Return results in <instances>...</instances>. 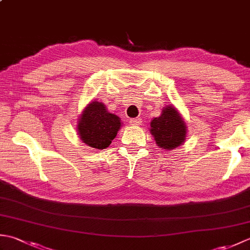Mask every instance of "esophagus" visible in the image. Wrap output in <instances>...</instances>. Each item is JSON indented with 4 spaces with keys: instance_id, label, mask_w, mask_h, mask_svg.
I'll use <instances>...</instances> for the list:
<instances>
[{
    "instance_id": "esophagus-1",
    "label": "esophagus",
    "mask_w": 250,
    "mask_h": 250,
    "mask_svg": "<svg viewBox=\"0 0 250 250\" xmlns=\"http://www.w3.org/2000/svg\"><path fill=\"white\" fill-rule=\"evenodd\" d=\"M130 124L134 126H137V125H141L142 121L140 118H133V119H130Z\"/></svg>"
}]
</instances>
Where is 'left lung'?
I'll list each match as a JSON object with an SVG mask.
<instances>
[{"label":"left lung","mask_w":250,"mask_h":250,"mask_svg":"<svg viewBox=\"0 0 250 250\" xmlns=\"http://www.w3.org/2000/svg\"><path fill=\"white\" fill-rule=\"evenodd\" d=\"M149 131L157 146L166 150L176 149L187 137V125L184 117L173 105L163 107L161 115L150 121Z\"/></svg>","instance_id":"8db88e82"}]
</instances>
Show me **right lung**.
Wrapping results in <instances>:
<instances>
[{"label":"right lung","instance_id":"obj_1","mask_svg":"<svg viewBox=\"0 0 250 250\" xmlns=\"http://www.w3.org/2000/svg\"><path fill=\"white\" fill-rule=\"evenodd\" d=\"M121 125V119L107 111L104 103L92 101L79 116L77 132L84 144L102 150L111 144Z\"/></svg>","mask_w":250,"mask_h":250}]
</instances>
